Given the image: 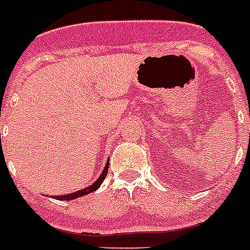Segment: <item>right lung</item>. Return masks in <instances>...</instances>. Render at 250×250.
Here are the masks:
<instances>
[{
  "label": "right lung",
  "mask_w": 250,
  "mask_h": 250,
  "mask_svg": "<svg viewBox=\"0 0 250 250\" xmlns=\"http://www.w3.org/2000/svg\"><path fill=\"white\" fill-rule=\"evenodd\" d=\"M107 168H109V163H106V166H105V168H104V171H103V173H101L100 177L97 178V181L93 182V184L91 185V186H88V188H83V190H79V191H77V192H73V194H66V195H62V196H55V198L59 199V200H72V199H76V198H79V196L87 195V194H90V192L95 191L96 188H100V185L103 184V181H104L105 177H106Z\"/></svg>",
  "instance_id": "add662e5"
}]
</instances>
